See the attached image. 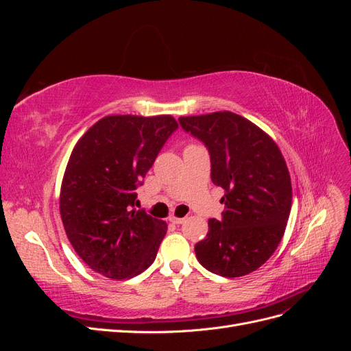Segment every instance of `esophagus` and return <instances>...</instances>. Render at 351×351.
<instances>
[{"mask_svg":"<svg viewBox=\"0 0 351 351\" xmlns=\"http://www.w3.org/2000/svg\"><path fill=\"white\" fill-rule=\"evenodd\" d=\"M169 221H171L173 224H176V226H180V224H183L186 219L184 218H176V217H173V218H169Z\"/></svg>","mask_w":351,"mask_h":351,"instance_id":"34e87169","label":"esophagus"}]
</instances>
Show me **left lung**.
Wrapping results in <instances>:
<instances>
[{"label": "left lung", "instance_id": "8db88e82", "mask_svg": "<svg viewBox=\"0 0 351 351\" xmlns=\"http://www.w3.org/2000/svg\"><path fill=\"white\" fill-rule=\"evenodd\" d=\"M183 130L205 143L210 178L224 189L222 218H210L196 243L200 265L236 278L267 262L284 236L291 209V182L284 156L256 124L230 111L180 117Z\"/></svg>", "mask_w": 351, "mask_h": 351}]
</instances>
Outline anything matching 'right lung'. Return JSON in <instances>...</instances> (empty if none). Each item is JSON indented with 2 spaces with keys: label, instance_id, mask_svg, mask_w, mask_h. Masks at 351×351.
<instances>
[{
  "label": "right lung",
  "instance_id": "obj_1",
  "mask_svg": "<svg viewBox=\"0 0 351 351\" xmlns=\"http://www.w3.org/2000/svg\"><path fill=\"white\" fill-rule=\"evenodd\" d=\"M171 115H108L74 146L61 183L69 241L90 269L112 280L154 263L167 222L136 210V189L177 130Z\"/></svg>",
  "mask_w": 351,
  "mask_h": 351
}]
</instances>
